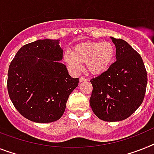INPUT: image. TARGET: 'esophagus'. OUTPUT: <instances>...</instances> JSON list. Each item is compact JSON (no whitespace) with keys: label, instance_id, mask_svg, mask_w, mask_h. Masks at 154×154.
I'll return each instance as SVG.
<instances>
[{"label":"esophagus","instance_id":"obj_1","mask_svg":"<svg viewBox=\"0 0 154 154\" xmlns=\"http://www.w3.org/2000/svg\"><path fill=\"white\" fill-rule=\"evenodd\" d=\"M79 81L80 82H84V81H86V79H85L84 77H81L79 79Z\"/></svg>","mask_w":154,"mask_h":154}]
</instances>
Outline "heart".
I'll list each match as a JSON object with an SVG mask.
<instances>
[{
    "label": "heart",
    "mask_w": 154,
    "mask_h": 154,
    "mask_svg": "<svg viewBox=\"0 0 154 154\" xmlns=\"http://www.w3.org/2000/svg\"><path fill=\"white\" fill-rule=\"evenodd\" d=\"M63 57L75 71H79L82 63H86L87 72L97 75L110 67L115 57V47L109 42H89L77 45L73 53L67 52Z\"/></svg>",
    "instance_id": "obj_1"
}]
</instances>
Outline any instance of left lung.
I'll use <instances>...</instances> for the list:
<instances>
[{
  "mask_svg": "<svg viewBox=\"0 0 154 154\" xmlns=\"http://www.w3.org/2000/svg\"><path fill=\"white\" fill-rule=\"evenodd\" d=\"M116 46V61L106 72L91 80L90 105L104 121H121L143 103L147 73L141 56L127 42L111 37Z\"/></svg>",
  "mask_w": 154,
  "mask_h": 154,
  "instance_id": "8db88e82",
  "label": "left lung"
}]
</instances>
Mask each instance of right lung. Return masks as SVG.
Here are the masks:
<instances>
[{
	"label": "right lung",
	"mask_w": 154,
	"mask_h": 154,
	"mask_svg": "<svg viewBox=\"0 0 154 154\" xmlns=\"http://www.w3.org/2000/svg\"><path fill=\"white\" fill-rule=\"evenodd\" d=\"M60 40L43 39L23 45L8 72V91L23 116L36 123H51L63 116L71 93L78 86L63 63Z\"/></svg>",
	"instance_id": "right-lung-1"
}]
</instances>
